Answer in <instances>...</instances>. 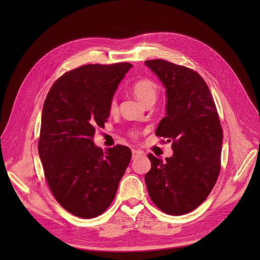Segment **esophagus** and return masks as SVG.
<instances>
[{
  "instance_id": "esophagus-1",
  "label": "esophagus",
  "mask_w": 260,
  "mask_h": 260,
  "mask_svg": "<svg viewBox=\"0 0 260 260\" xmlns=\"http://www.w3.org/2000/svg\"><path fill=\"white\" fill-rule=\"evenodd\" d=\"M132 153H133V158H136V157H138V156L142 155V152L138 151V149H133Z\"/></svg>"
}]
</instances>
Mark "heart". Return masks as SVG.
Instances as JSON below:
<instances>
[{"label":"heart","instance_id":"b5f03b06","mask_svg":"<svg viewBox=\"0 0 260 260\" xmlns=\"http://www.w3.org/2000/svg\"><path fill=\"white\" fill-rule=\"evenodd\" d=\"M132 91L143 105H153L157 101L159 88L158 85L151 79H141L136 82L132 87ZM118 108L117 98H112L109 102V112L115 113Z\"/></svg>","mask_w":260,"mask_h":260}]
</instances>
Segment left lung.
<instances>
[{
  "mask_svg": "<svg viewBox=\"0 0 260 260\" xmlns=\"http://www.w3.org/2000/svg\"><path fill=\"white\" fill-rule=\"evenodd\" d=\"M145 65L166 88L167 115L156 129L172 143L166 161L148 154L145 174L149 197L170 215L192 212L207 199L220 172L222 128L212 93L199 74L166 60Z\"/></svg>",
  "mask_w": 260,
  "mask_h": 260,
  "instance_id": "1",
  "label": "left lung"
}]
</instances>
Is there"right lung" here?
Masks as SVG:
<instances>
[{
	"label": "right lung",
	"instance_id": "1",
	"mask_svg": "<svg viewBox=\"0 0 260 260\" xmlns=\"http://www.w3.org/2000/svg\"><path fill=\"white\" fill-rule=\"evenodd\" d=\"M131 63L88 64L60 77L47 93L39 155L52 195L75 216L93 218L113 202L132 159L124 145L95 146V127L109 117V102Z\"/></svg>",
	"mask_w": 260,
	"mask_h": 260
}]
</instances>
